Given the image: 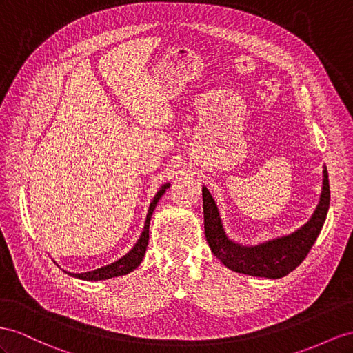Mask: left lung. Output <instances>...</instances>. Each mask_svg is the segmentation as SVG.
<instances>
[{
    "label": "left lung",
    "instance_id": "obj_1",
    "mask_svg": "<svg viewBox=\"0 0 353 353\" xmlns=\"http://www.w3.org/2000/svg\"><path fill=\"white\" fill-rule=\"evenodd\" d=\"M330 209V180L328 171L323 168V182L319 204L316 205L312 218L301 228L277 239H271L256 246H245L231 240L225 234L219 216L209 189L203 186L204 232L213 255L221 259L225 267L256 277L280 279L300 265L318 239L327 219Z\"/></svg>",
    "mask_w": 353,
    "mask_h": 353
}]
</instances>
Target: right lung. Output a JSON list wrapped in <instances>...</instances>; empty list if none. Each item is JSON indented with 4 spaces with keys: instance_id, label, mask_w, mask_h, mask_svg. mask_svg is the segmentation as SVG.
Segmentation results:
<instances>
[{
    "instance_id": "right-lung-1",
    "label": "right lung",
    "mask_w": 353,
    "mask_h": 353,
    "mask_svg": "<svg viewBox=\"0 0 353 353\" xmlns=\"http://www.w3.org/2000/svg\"><path fill=\"white\" fill-rule=\"evenodd\" d=\"M167 188H170V183L162 185L159 188V191L157 192V195L153 196V200L149 205L146 222H144V228H143L141 236L137 240V243L134 245V248L128 252V254L123 255L121 259L114 261V263H112V264L104 265L101 268L92 270V271H88V273H68V274L73 276V277H77V279H82V280H105V279L128 274V273H131L132 270L137 268L143 261L144 254H146V248L149 245V223H150L152 213H153V210H155L159 198L164 195ZM65 273H67V271H65Z\"/></svg>"
}]
</instances>
